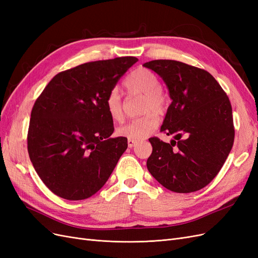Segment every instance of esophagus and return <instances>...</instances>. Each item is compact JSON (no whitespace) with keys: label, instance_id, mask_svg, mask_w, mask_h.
I'll return each mask as SVG.
<instances>
[{"label":"esophagus","instance_id":"1","mask_svg":"<svg viewBox=\"0 0 258 258\" xmlns=\"http://www.w3.org/2000/svg\"><path fill=\"white\" fill-rule=\"evenodd\" d=\"M137 141H135V140H128V146L130 147V148H132V147H135L136 145H137Z\"/></svg>","mask_w":258,"mask_h":258}]
</instances>
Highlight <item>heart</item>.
<instances>
[{
    "mask_svg": "<svg viewBox=\"0 0 258 258\" xmlns=\"http://www.w3.org/2000/svg\"><path fill=\"white\" fill-rule=\"evenodd\" d=\"M124 87L132 93H141L145 96L144 112L153 109L162 113L167 106V99L161 92V84L158 76L150 70L140 68L131 72L123 82ZM105 106L108 115L114 120L122 118L121 96L118 88H113L106 97ZM158 116L154 112L147 113L139 118L131 119L117 129V135L130 140H143L157 128Z\"/></svg>",
    "mask_w": 258,
    "mask_h": 258,
    "instance_id": "1",
    "label": "heart"
}]
</instances>
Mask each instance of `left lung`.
Wrapping results in <instances>:
<instances>
[{
	"mask_svg": "<svg viewBox=\"0 0 258 258\" xmlns=\"http://www.w3.org/2000/svg\"><path fill=\"white\" fill-rule=\"evenodd\" d=\"M143 67L161 77L172 100L160 131L173 140L150 139L153 152L147 169L171 191L204 188L220 172L233 145L229 99L202 69L175 60H153Z\"/></svg>",
	"mask_w": 258,
	"mask_h": 258,
	"instance_id": "1",
	"label": "left lung"
}]
</instances>
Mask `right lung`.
Masks as SVG:
<instances>
[{
  "instance_id": "right-lung-1",
  "label": "right lung",
  "mask_w": 258,
  "mask_h": 258,
  "mask_svg": "<svg viewBox=\"0 0 258 258\" xmlns=\"http://www.w3.org/2000/svg\"><path fill=\"white\" fill-rule=\"evenodd\" d=\"M136 57L87 62L57 74L35 101L28 132L31 162L43 183L67 200L91 197L127 150L112 138L106 97Z\"/></svg>"
}]
</instances>
